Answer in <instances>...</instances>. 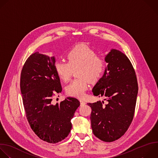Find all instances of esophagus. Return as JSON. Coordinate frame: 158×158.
Here are the masks:
<instances>
[{"mask_svg": "<svg viewBox=\"0 0 158 158\" xmlns=\"http://www.w3.org/2000/svg\"><path fill=\"white\" fill-rule=\"evenodd\" d=\"M80 103H81V106H84L86 104V103L83 100H81V99L80 100Z\"/></svg>", "mask_w": 158, "mask_h": 158, "instance_id": "1", "label": "esophagus"}]
</instances>
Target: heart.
Instances as JSON below:
<instances>
[{
    "label": "heart",
    "mask_w": 158,
    "mask_h": 158,
    "mask_svg": "<svg viewBox=\"0 0 158 158\" xmlns=\"http://www.w3.org/2000/svg\"><path fill=\"white\" fill-rule=\"evenodd\" d=\"M68 62L58 60L55 63V69L60 79L68 82L72 75L73 70L78 69L76 76L66 87L68 95L76 97H83L90 82H97L105 69L104 59L97 55L96 52L87 46L77 45L72 48L66 55Z\"/></svg>",
    "instance_id": "1"
}]
</instances>
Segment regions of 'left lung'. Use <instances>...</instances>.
Instances as JSON below:
<instances>
[{
	"mask_svg": "<svg viewBox=\"0 0 158 158\" xmlns=\"http://www.w3.org/2000/svg\"><path fill=\"white\" fill-rule=\"evenodd\" d=\"M105 61L107 67L92 92L95 96L106 97L108 103L106 106L101 101L87 104L92 109L94 135L102 141L112 142L122 136L131 123L138 86L133 65L124 53L112 49Z\"/></svg>",
	"mask_w": 158,
	"mask_h": 158,
	"instance_id": "obj_1",
	"label": "left lung"
}]
</instances>
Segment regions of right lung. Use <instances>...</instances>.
I'll use <instances>...</instances> for the list:
<instances>
[{
    "label": "right lung",
    "instance_id": "right-lung-1",
    "mask_svg": "<svg viewBox=\"0 0 158 158\" xmlns=\"http://www.w3.org/2000/svg\"><path fill=\"white\" fill-rule=\"evenodd\" d=\"M55 63L54 56L36 52L25 61L20 76V90L29 125L41 139L49 143H56L68 136L71 120L80 106L73 97L52 103V97L62 91Z\"/></svg>",
    "mask_w": 158,
    "mask_h": 158
}]
</instances>
